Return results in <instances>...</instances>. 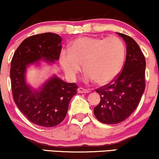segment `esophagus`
Returning <instances> with one entry per match:
<instances>
[{
	"label": "esophagus",
	"instance_id": "1",
	"mask_svg": "<svg viewBox=\"0 0 159 159\" xmlns=\"http://www.w3.org/2000/svg\"><path fill=\"white\" fill-rule=\"evenodd\" d=\"M77 91H78V93H89L88 90H86V89H84L82 88H78Z\"/></svg>",
	"mask_w": 159,
	"mask_h": 159
}]
</instances>
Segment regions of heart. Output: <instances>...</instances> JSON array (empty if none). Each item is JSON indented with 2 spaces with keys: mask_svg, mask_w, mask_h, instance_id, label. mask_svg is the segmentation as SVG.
<instances>
[{
  "mask_svg": "<svg viewBox=\"0 0 159 159\" xmlns=\"http://www.w3.org/2000/svg\"><path fill=\"white\" fill-rule=\"evenodd\" d=\"M125 45L120 38L110 36L105 39L82 37L69 46V52L62 51L59 61L65 74L72 80L81 70L88 82L103 85L118 77L125 57Z\"/></svg>",
  "mask_w": 159,
  "mask_h": 159,
  "instance_id": "obj_1",
  "label": "heart"
}]
</instances>
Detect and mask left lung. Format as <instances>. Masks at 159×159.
<instances>
[{"label": "left lung", "instance_id": "left-lung-1", "mask_svg": "<svg viewBox=\"0 0 159 159\" xmlns=\"http://www.w3.org/2000/svg\"><path fill=\"white\" fill-rule=\"evenodd\" d=\"M117 34L127 45V56L122 71L111 83L95 90L101 101L94 108L98 120L108 125L125 121L136 109L145 90L146 63L135 41L125 34Z\"/></svg>", "mask_w": 159, "mask_h": 159}]
</instances>
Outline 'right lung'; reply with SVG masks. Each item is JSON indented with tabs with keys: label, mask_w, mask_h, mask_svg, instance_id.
Segmentation results:
<instances>
[{
	"label": "right lung",
	"mask_w": 159,
	"mask_h": 159,
	"mask_svg": "<svg viewBox=\"0 0 159 159\" xmlns=\"http://www.w3.org/2000/svg\"><path fill=\"white\" fill-rule=\"evenodd\" d=\"M61 41L58 34L52 32L30 36L19 45L11 62L15 103L28 120L41 127H55L64 120L69 102L77 94V85L53 75L38 90H34L26 81V71L30 65H38L41 60L51 64L58 61Z\"/></svg>",
	"instance_id": "right-lung-1"
}]
</instances>
